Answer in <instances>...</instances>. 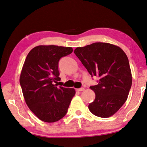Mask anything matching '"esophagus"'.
Wrapping results in <instances>:
<instances>
[{
  "instance_id": "esophagus-1",
  "label": "esophagus",
  "mask_w": 147,
  "mask_h": 147,
  "mask_svg": "<svg viewBox=\"0 0 147 147\" xmlns=\"http://www.w3.org/2000/svg\"><path fill=\"white\" fill-rule=\"evenodd\" d=\"M77 91H83V90H84V87H82V88H80V89H76Z\"/></svg>"
}]
</instances>
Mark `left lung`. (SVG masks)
Here are the masks:
<instances>
[{
	"label": "left lung",
	"mask_w": 147,
	"mask_h": 147,
	"mask_svg": "<svg viewBox=\"0 0 147 147\" xmlns=\"http://www.w3.org/2000/svg\"><path fill=\"white\" fill-rule=\"evenodd\" d=\"M74 53L92 77L100 78L98 85L90 87L96 97L89 111L100 118L113 116L126 101L132 85L126 54L119 47L104 42L77 47Z\"/></svg>",
	"instance_id": "left-lung-1"
}]
</instances>
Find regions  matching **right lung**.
Wrapping results in <instances>:
<instances>
[{
    "label": "right lung",
    "mask_w": 147,
    "mask_h": 147,
    "mask_svg": "<svg viewBox=\"0 0 147 147\" xmlns=\"http://www.w3.org/2000/svg\"><path fill=\"white\" fill-rule=\"evenodd\" d=\"M72 52V47L38 46L25 60L20 76L24 98L29 109L44 122L53 123L65 116L75 95L73 88L54 84L60 80L58 62Z\"/></svg>",
    "instance_id": "add662e5"
}]
</instances>
